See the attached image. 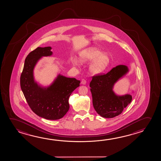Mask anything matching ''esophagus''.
<instances>
[{
  "label": "esophagus",
  "instance_id": "34e87169",
  "mask_svg": "<svg viewBox=\"0 0 161 161\" xmlns=\"http://www.w3.org/2000/svg\"><path fill=\"white\" fill-rule=\"evenodd\" d=\"M81 84L83 85H85L86 84V80L85 79H82V81H81Z\"/></svg>",
  "mask_w": 161,
  "mask_h": 161
}]
</instances>
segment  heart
Listing matches in <instances>:
<instances>
[{
  "label": "heart",
  "mask_w": 161,
  "mask_h": 161,
  "mask_svg": "<svg viewBox=\"0 0 161 161\" xmlns=\"http://www.w3.org/2000/svg\"><path fill=\"white\" fill-rule=\"evenodd\" d=\"M78 60L82 63H87L92 61L89 64L88 69L91 74L98 75L107 69L110 63V58L107 53L96 47H89L80 51L78 55ZM72 64L75 66L78 65V61L72 59Z\"/></svg>",
  "instance_id": "b5f03b06"
}]
</instances>
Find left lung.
I'll return each instance as SVG.
<instances>
[{
  "label": "left lung",
  "instance_id": "left-lung-1",
  "mask_svg": "<svg viewBox=\"0 0 161 161\" xmlns=\"http://www.w3.org/2000/svg\"><path fill=\"white\" fill-rule=\"evenodd\" d=\"M129 72L128 66L120 65L107 74L92 77L89 84L92 102L96 111L101 116L105 118L117 116L131 102L132 96L130 94L119 95L114 91L115 84ZM132 93H134L133 90Z\"/></svg>",
  "mask_w": 161,
  "mask_h": 161
}]
</instances>
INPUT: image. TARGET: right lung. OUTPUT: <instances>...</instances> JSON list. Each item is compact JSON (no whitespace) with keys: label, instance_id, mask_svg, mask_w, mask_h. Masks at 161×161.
Masks as SVG:
<instances>
[{"label":"right lung","instance_id":"obj_1","mask_svg":"<svg viewBox=\"0 0 161 161\" xmlns=\"http://www.w3.org/2000/svg\"><path fill=\"white\" fill-rule=\"evenodd\" d=\"M51 47H38L26 57L20 75V88L31 110L41 118L58 120L69 109V98L79 86L80 81L58 74L49 86H42L36 81L34 69L40 59L51 56Z\"/></svg>","mask_w":161,"mask_h":161}]
</instances>
